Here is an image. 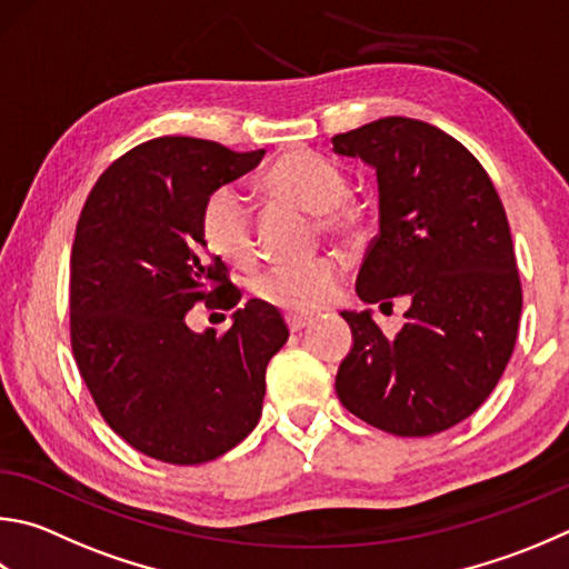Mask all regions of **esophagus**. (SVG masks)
<instances>
[{"instance_id": "obj_1", "label": "esophagus", "mask_w": 569, "mask_h": 569, "mask_svg": "<svg viewBox=\"0 0 569 569\" xmlns=\"http://www.w3.org/2000/svg\"><path fill=\"white\" fill-rule=\"evenodd\" d=\"M286 323H288V330H291V333H298V330H303V328L311 326L313 318L311 316H301V313H288L286 316Z\"/></svg>"}]
</instances>
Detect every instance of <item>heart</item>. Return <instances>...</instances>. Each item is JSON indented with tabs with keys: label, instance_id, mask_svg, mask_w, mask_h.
I'll return each instance as SVG.
<instances>
[{
	"label": "heart",
	"instance_id": "heart-1",
	"mask_svg": "<svg viewBox=\"0 0 569 569\" xmlns=\"http://www.w3.org/2000/svg\"><path fill=\"white\" fill-rule=\"evenodd\" d=\"M263 191L278 201L318 216V229L330 239H356L363 229V211L348 199L350 183L333 161L311 151H291L263 173ZM201 233L209 249L233 266L256 256L253 211L233 186L216 189L201 211ZM343 268L333 256L301 263H278L253 278V293L283 311H318L333 301Z\"/></svg>",
	"mask_w": 569,
	"mask_h": 569
}]
</instances>
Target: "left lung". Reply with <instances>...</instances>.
Here are the masks:
<instances>
[{"mask_svg": "<svg viewBox=\"0 0 569 569\" xmlns=\"http://www.w3.org/2000/svg\"><path fill=\"white\" fill-rule=\"evenodd\" d=\"M340 157L376 169L380 231L360 266V301L408 303L398 336L370 311H343L353 348L336 376L343 406L392 436L458 426L512 356L522 288L502 201L450 133L386 117L333 137Z\"/></svg>", "mask_w": 569, "mask_h": 569, "instance_id": "8db88e82", "label": "left lung"}]
</instances>
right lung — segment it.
<instances>
[{
    "mask_svg": "<svg viewBox=\"0 0 569 569\" xmlns=\"http://www.w3.org/2000/svg\"><path fill=\"white\" fill-rule=\"evenodd\" d=\"M263 153L151 139L101 173L79 216L71 350L109 428L161 462L199 465L239 446L261 418L268 360L288 340L281 313L258 298L223 336L186 326L196 303L241 301L229 268L206 253L201 211Z\"/></svg>",
    "mask_w": 569,
    "mask_h": 569,
    "instance_id": "right-lung-1",
    "label": "right lung"
}]
</instances>
